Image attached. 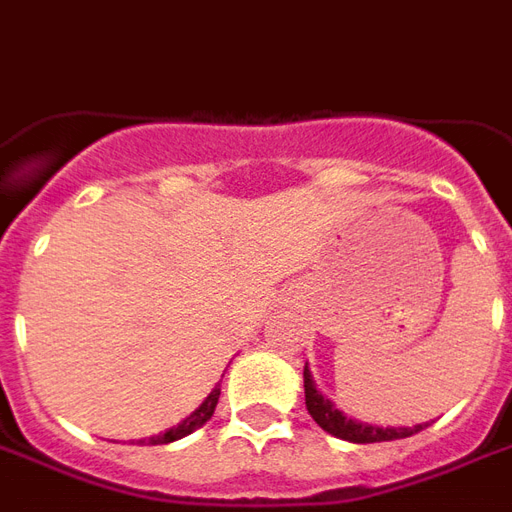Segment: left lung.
Here are the masks:
<instances>
[{"instance_id": "left-lung-1", "label": "left lung", "mask_w": 512, "mask_h": 512, "mask_svg": "<svg viewBox=\"0 0 512 512\" xmlns=\"http://www.w3.org/2000/svg\"><path fill=\"white\" fill-rule=\"evenodd\" d=\"M304 393H306V410L314 418V423L323 431L333 434V437L347 439V442H358V445H369V442H391V439L412 437L423 431L429 423H418V426H407V429H382V426H372V423H361V420L347 418L342 410H336L328 396L317 391V385L312 380L309 366H304Z\"/></svg>"}]
</instances>
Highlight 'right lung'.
Masks as SVG:
<instances>
[{
    "label": "right lung",
    "mask_w": 512,
    "mask_h": 512,
    "mask_svg": "<svg viewBox=\"0 0 512 512\" xmlns=\"http://www.w3.org/2000/svg\"><path fill=\"white\" fill-rule=\"evenodd\" d=\"M217 401H219V385L214 388V391L208 393L206 401L200 404L198 410L192 412L189 418L181 420L179 426H173V429H168L165 434H157V437H149V445H168V442H176V439L187 437V434H192L195 429H200L206 420H211V415H214V410H217ZM140 442H146V439H140Z\"/></svg>",
    "instance_id": "obj_1"
}]
</instances>
